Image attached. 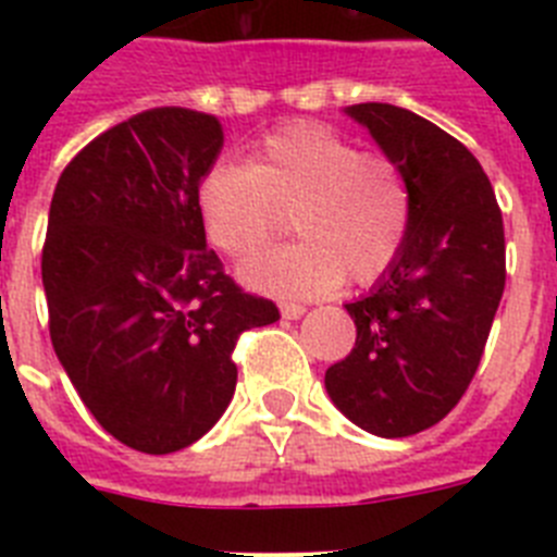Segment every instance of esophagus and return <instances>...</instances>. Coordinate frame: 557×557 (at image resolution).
<instances>
[{"label":"esophagus","mask_w":557,"mask_h":557,"mask_svg":"<svg viewBox=\"0 0 557 557\" xmlns=\"http://www.w3.org/2000/svg\"><path fill=\"white\" fill-rule=\"evenodd\" d=\"M304 312H307V307H301V304H289V301L282 304V314L287 318V321H298Z\"/></svg>","instance_id":"34e87169"}]
</instances>
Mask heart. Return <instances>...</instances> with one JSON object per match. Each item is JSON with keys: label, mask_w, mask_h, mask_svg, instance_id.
I'll return each mask as SVG.
<instances>
[{"label": "heart", "mask_w": 557, "mask_h": 557, "mask_svg": "<svg viewBox=\"0 0 557 557\" xmlns=\"http://www.w3.org/2000/svg\"><path fill=\"white\" fill-rule=\"evenodd\" d=\"M206 239L248 259L287 231L301 243L256 256L243 282L284 298H312L348 282L373 284L410 236L412 195L387 156L312 122L270 133L248 166L214 164L198 184Z\"/></svg>", "instance_id": "obj_1"}]
</instances>
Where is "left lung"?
Instances as JSON below:
<instances>
[{"label":"left lung","mask_w":557,"mask_h":557,"mask_svg":"<svg viewBox=\"0 0 557 557\" xmlns=\"http://www.w3.org/2000/svg\"><path fill=\"white\" fill-rule=\"evenodd\" d=\"M412 195L407 245L376 287L346 304L357 343L326 371L337 410L379 437H407L449 416L474 379L505 293V228L480 161L430 120L359 102Z\"/></svg>","instance_id":"1"}]
</instances>
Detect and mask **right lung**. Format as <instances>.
<instances>
[{"instance_id": "obj_1", "label": "right lung", "mask_w": 557, "mask_h": 557, "mask_svg": "<svg viewBox=\"0 0 557 557\" xmlns=\"http://www.w3.org/2000/svg\"><path fill=\"white\" fill-rule=\"evenodd\" d=\"M218 116L164 106L88 141L58 178L41 278L49 337L77 396L120 444L170 455L218 424L239 334L278 321L206 248L198 184Z\"/></svg>"}]
</instances>
